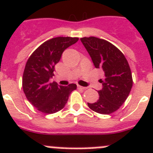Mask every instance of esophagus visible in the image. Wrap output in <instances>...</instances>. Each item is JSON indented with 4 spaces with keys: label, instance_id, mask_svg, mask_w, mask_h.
I'll use <instances>...</instances> for the list:
<instances>
[{
    "label": "esophagus",
    "instance_id": "esophagus-1",
    "mask_svg": "<svg viewBox=\"0 0 153 153\" xmlns=\"http://www.w3.org/2000/svg\"><path fill=\"white\" fill-rule=\"evenodd\" d=\"M78 89H80V90H86L87 88H85V87H82V86H80V85H78Z\"/></svg>",
    "mask_w": 153,
    "mask_h": 153
}]
</instances>
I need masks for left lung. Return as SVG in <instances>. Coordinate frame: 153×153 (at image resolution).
Masks as SVG:
<instances>
[{"label": "left lung", "mask_w": 153, "mask_h": 153, "mask_svg": "<svg viewBox=\"0 0 153 153\" xmlns=\"http://www.w3.org/2000/svg\"><path fill=\"white\" fill-rule=\"evenodd\" d=\"M94 66L101 68L104 78L100 80L102 88L99 100L88 105L97 113L109 115L115 112L128 98L133 85L132 74L124 54L113 44L96 37L81 38Z\"/></svg>", "instance_id": "left-lung-1"}]
</instances>
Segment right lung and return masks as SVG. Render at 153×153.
<instances>
[{
  "instance_id": "right-lung-1",
  "label": "right lung",
  "mask_w": 153,
  "mask_h": 153,
  "mask_svg": "<svg viewBox=\"0 0 153 153\" xmlns=\"http://www.w3.org/2000/svg\"><path fill=\"white\" fill-rule=\"evenodd\" d=\"M78 38L57 37L40 45L30 56L22 76V88L27 100L38 111L53 114L63 109L75 84L59 86L50 83L54 67L66 48L75 44Z\"/></svg>"
}]
</instances>
